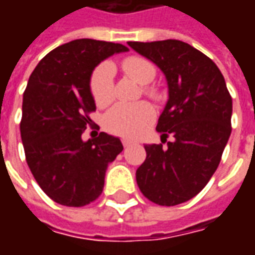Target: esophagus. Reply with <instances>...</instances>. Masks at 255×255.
<instances>
[{"label": "esophagus", "instance_id": "esophagus-1", "mask_svg": "<svg viewBox=\"0 0 255 255\" xmlns=\"http://www.w3.org/2000/svg\"><path fill=\"white\" fill-rule=\"evenodd\" d=\"M123 144H124V147H128V146L133 144V142L132 140H129V139H124V140H123Z\"/></svg>", "mask_w": 255, "mask_h": 255}]
</instances>
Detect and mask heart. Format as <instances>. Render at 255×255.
Segmentation results:
<instances>
[{
  "instance_id": "heart-1",
  "label": "heart",
  "mask_w": 255,
  "mask_h": 255,
  "mask_svg": "<svg viewBox=\"0 0 255 255\" xmlns=\"http://www.w3.org/2000/svg\"><path fill=\"white\" fill-rule=\"evenodd\" d=\"M122 69L140 84H149L155 78V67L143 57H128L123 60ZM91 91L98 105H108L113 100V69L111 65H101L91 78ZM150 95H154L149 91ZM154 111L149 104H117L105 117L106 128L123 136L133 138L143 133L153 122Z\"/></svg>"
}]
</instances>
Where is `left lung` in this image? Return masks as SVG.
<instances>
[{
  "label": "left lung",
  "instance_id": "left-lung-1",
  "mask_svg": "<svg viewBox=\"0 0 255 255\" xmlns=\"http://www.w3.org/2000/svg\"><path fill=\"white\" fill-rule=\"evenodd\" d=\"M165 75L168 101L157 132L173 136L166 149L144 144L146 160L136 169L139 190L151 202L175 206L201 191L221 160L231 135L232 98L217 65L177 39L128 42Z\"/></svg>",
  "mask_w": 255,
  "mask_h": 255
}]
</instances>
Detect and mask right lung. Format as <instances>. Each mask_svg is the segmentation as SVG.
Segmentation results:
<instances>
[{
    "label": "right lung",
    "instance_id": "1",
    "mask_svg": "<svg viewBox=\"0 0 255 255\" xmlns=\"http://www.w3.org/2000/svg\"><path fill=\"white\" fill-rule=\"evenodd\" d=\"M128 47L75 39L47 53L28 79L20 123L25 160L36 183L54 202L80 208L100 197L108 165L123 151L105 132L83 140L95 111L90 82L95 67Z\"/></svg>",
    "mask_w": 255,
    "mask_h": 255
}]
</instances>
